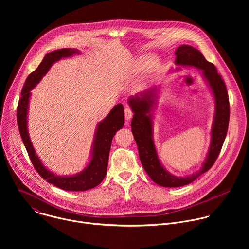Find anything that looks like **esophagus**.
Here are the masks:
<instances>
[{"instance_id": "34e87169", "label": "esophagus", "mask_w": 249, "mask_h": 249, "mask_svg": "<svg viewBox=\"0 0 249 249\" xmlns=\"http://www.w3.org/2000/svg\"><path fill=\"white\" fill-rule=\"evenodd\" d=\"M124 112H125V119H126L127 121H129V120L133 117V111H132V109L129 108V107H125Z\"/></svg>"}]
</instances>
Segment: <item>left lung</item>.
Returning a JSON list of instances; mask_svg holds the SVG:
<instances>
[{"instance_id": "8db88e82", "label": "left lung", "mask_w": 249, "mask_h": 249, "mask_svg": "<svg viewBox=\"0 0 249 249\" xmlns=\"http://www.w3.org/2000/svg\"><path fill=\"white\" fill-rule=\"evenodd\" d=\"M175 55L177 65L193 66L203 71V76L214 93L216 114L212 128L211 146L202 168L190 176L177 177L163 168L159 160L153 141V122L150 111L155 103L154 89L141 94V96H132L129 99V104L134 112L131 122L132 133L138 146L142 165L154 182L164 187L187 185L213 166L222 150L230 121V101L227 87L215 65L208 62L199 50L189 45L179 46L176 49Z\"/></svg>"}]
</instances>
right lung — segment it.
<instances>
[{
  "mask_svg": "<svg viewBox=\"0 0 249 249\" xmlns=\"http://www.w3.org/2000/svg\"><path fill=\"white\" fill-rule=\"evenodd\" d=\"M74 54H79V50L65 48L45 55L37 69L29 74L25 81L18 104L17 120L19 134L29 159L42 178L63 190L86 191L97 186L106 175L112 138L116 132L124 126L123 105L121 103L115 105L110 113L98 124L90 162L86 169L73 176H57L47 170L35 153L27 132V110L30 90L40 82L43 76H45L53 63Z\"/></svg>",
  "mask_w": 249,
  "mask_h": 249,
  "instance_id": "right-lung-1",
  "label": "right lung"
}]
</instances>
